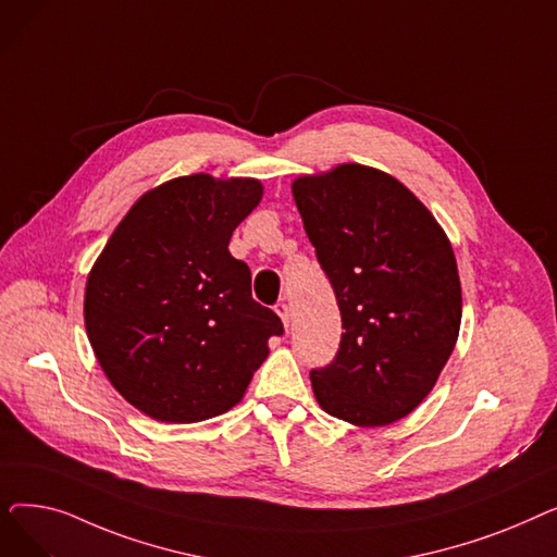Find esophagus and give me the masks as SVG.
<instances>
[{"instance_id":"1","label":"esophagus","mask_w":557,"mask_h":557,"mask_svg":"<svg viewBox=\"0 0 557 557\" xmlns=\"http://www.w3.org/2000/svg\"><path fill=\"white\" fill-rule=\"evenodd\" d=\"M275 311H277V315L282 318V325H284V330L288 332V323H290V313H288V305H286V302H277V305H275Z\"/></svg>"}]
</instances>
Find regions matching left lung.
<instances>
[{"label": "left lung", "mask_w": 557, "mask_h": 557, "mask_svg": "<svg viewBox=\"0 0 557 557\" xmlns=\"http://www.w3.org/2000/svg\"><path fill=\"white\" fill-rule=\"evenodd\" d=\"M343 318L336 359L311 370L315 401L355 426H386L422 404L460 332L451 242L391 173L345 162L290 183Z\"/></svg>", "instance_id": "8db88e82"}]
</instances>
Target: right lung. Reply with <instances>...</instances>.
Masks as SVG:
<instances>
[{"label":"right lung","instance_id":"add662e5","mask_svg":"<svg viewBox=\"0 0 557 557\" xmlns=\"http://www.w3.org/2000/svg\"><path fill=\"white\" fill-rule=\"evenodd\" d=\"M261 196L255 178L166 181L135 200L87 273V338L108 382L144 416L191 424L230 411L282 334L227 250Z\"/></svg>","mask_w":557,"mask_h":557}]
</instances>
